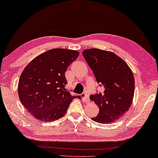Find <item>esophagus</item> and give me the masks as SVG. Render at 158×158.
<instances>
[{
	"instance_id": "obj_1",
	"label": "esophagus",
	"mask_w": 158,
	"mask_h": 158,
	"mask_svg": "<svg viewBox=\"0 0 158 158\" xmlns=\"http://www.w3.org/2000/svg\"><path fill=\"white\" fill-rule=\"evenodd\" d=\"M82 96H83V98L85 99V101H88L89 100V96H88V94H86V93H84V94H82Z\"/></svg>"
}]
</instances>
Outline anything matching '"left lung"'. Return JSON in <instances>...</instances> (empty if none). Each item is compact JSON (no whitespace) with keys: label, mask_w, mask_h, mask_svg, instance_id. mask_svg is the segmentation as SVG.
I'll list each match as a JSON object with an SVG mask.
<instances>
[{"label":"left lung","mask_w":158,"mask_h":158,"mask_svg":"<svg viewBox=\"0 0 158 158\" xmlns=\"http://www.w3.org/2000/svg\"><path fill=\"white\" fill-rule=\"evenodd\" d=\"M83 56L94 73L103 93L90 95V100L99 108L92 120L110 124L124 115L130 108L135 93V78L126 62L116 54L99 49H88Z\"/></svg>","instance_id":"left-lung-1"}]
</instances>
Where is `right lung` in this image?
Returning a JSON list of instances; mask_svg holds the SVG:
<instances>
[{
	"label": "right lung",
	"instance_id": "obj_1",
	"mask_svg": "<svg viewBox=\"0 0 158 158\" xmlns=\"http://www.w3.org/2000/svg\"><path fill=\"white\" fill-rule=\"evenodd\" d=\"M79 52L67 49H52L29 62L21 73L18 94L21 103L34 117L53 122L65 114L75 98L66 90L65 71Z\"/></svg>",
	"mask_w": 158,
	"mask_h": 158
}]
</instances>
